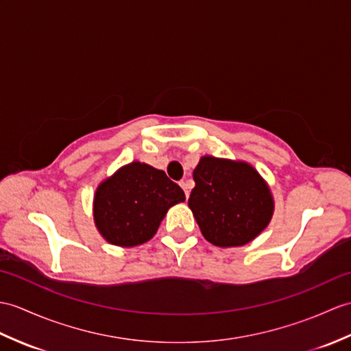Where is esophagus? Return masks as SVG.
<instances>
[{"label":"esophagus","instance_id":"34e87169","mask_svg":"<svg viewBox=\"0 0 351 351\" xmlns=\"http://www.w3.org/2000/svg\"><path fill=\"white\" fill-rule=\"evenodd\" d=\"M179 185L182 186V190L185 193V197L189 199V195H190V184H189V181H181V182H179Z\"/></svg>","mask_w":351,"mask_h":351}]
</instances>
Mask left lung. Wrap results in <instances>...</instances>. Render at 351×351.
<instances>
[{
  "label": "left lung",
  "instance_id": "1",
  "mask_svg": "<svg viewBox=\"0 0 351 351\" xmlns=\"http://www.w3.org/2000/svg\"><path fill=\"white\" fill-rule=\"evenodd\" d=\"M193 179L189 206L202 234L214 245H245L271 221V191L247 162L203 157Z\"/></svg>",
  "mask_w": 351,
  "mask_h": 351
}]
</instances>
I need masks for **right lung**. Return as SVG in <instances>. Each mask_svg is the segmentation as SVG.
Listing matches in <instances>:
<instances>
[{
	"label": "right lung",
	"mask_w": 351,
	"mask_h": 351,
	"mask_svg": "<svg viewBox=\"0 0 351 351\" xmlns=\"http://www.w3.org/2000/svg\"><path fill=\"white\" fill-rule=\"evenodd\" d=\"M184 200L181 186L162 170L134 161L97 189L94 219L108 242L136 247L149 241L167 209Z\"/></svg>",
	"instance_id": "right-lung-1"
}]
</instances>
